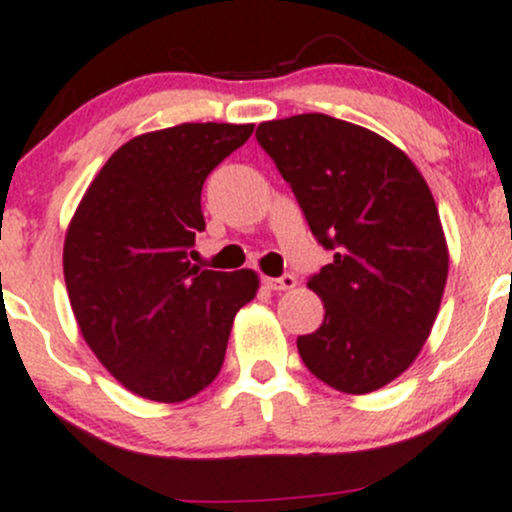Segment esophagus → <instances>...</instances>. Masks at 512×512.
<instances>
[{
	"instance_id": "34e87169",
	"label": "esophagus",
	"mask_w": 512,
	"mask_h": 512,
	"mask_svg": "<svg viewBox=\"0 0 512 512\" xmlns=\"http://www.w3.org/2000/svg\"><path fill=\"white\" fill-rule=\"evenodd\" d=\"M265 286L269 291H291L296 286L294 274H284V277H265Z\"/></svg>"
}]
</instances>
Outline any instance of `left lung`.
Instances as JSON below:
<instances>
[{"label": "left lung", "instance_id": "1", "mask_svg": "<svg viewBox=\"0 0 512 512\" xmlns=\"http://www.w3.org/2000/svg\"><path fill=\"white\" fill-rule=\"evenodd\" d=\"M255 136L335 250L308 282L325 316L296 340L303 364L335 391L381 389L420 355L445 294L449 252L428 182L401 148L333 116L265 121Z\"/></svg>", "mask_w": 512, "mask_h": 512}]
</instances>
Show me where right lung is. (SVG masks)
Listing matches in <instances>:
<instances>
[{
    "mask_svg": "<svg viewBox=\"0 0 512 512\" xmlns=\"http://www.w3.org/2000/svg\"><path fill=\"white\" fill-rule=\"evenodd\" d=\"M252 128L179 123L128 140L67 226L63 272L82 338L140 398L179 403L204 391L223 367L235 313L260 289L252 269L189 262L206 228L204 179Z\"/></svg>",
    "mask_w": 512,
    "mask_h": 512,
    "instance_id": "obj_1",
    "label": "right lung"
}]
</instances>
